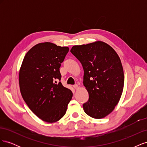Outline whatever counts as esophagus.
<instances>
[{
    "label": "esophagus",
    "mask_w": 147,
    "mask_h": 147,
    "mask_svg": "<svg viewBox=\"0 0 147 147\" xmlns=\"http://www.w3.org/2000/svg\"><path fill=\"white\" fill-rule=\"evenodd\" d=\"M74 88L75 89V90H77V89L78 88V85L77 84H75V85H74Z\"/></svg>",
    "instance_id": "obj_1"
}]
</instances>
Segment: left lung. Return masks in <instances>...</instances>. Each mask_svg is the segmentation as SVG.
I'll return each mask as SVG.
<instances>
[{
    "mask_svg": "<svg viewBox=\"0 0 147 147\" xmlns=\"http://www.w3.org/2000/svg\"><path fill=\"white\" fill-rule=\"evenodd\" d=\"M70 52L80 62L84 70L83 85L89 99L83 104L88 115L100 119L110 114L117 105L124 86L121 60L108 44L97 41L74 46Z\"/></svg>",
    "mask_w": 147,
    "mask_h": 147,
    "instance_id": "left-lung-1",
    "label": "left lung"
}]
</instances>
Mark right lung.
<instances>
[{"instance_id":"add662e5","label":"right lung","mask_w":147,"mask_h":147,"mask_svg":"<svg viewBox=\"0 0 147 147\" xmlns=\"http://www.w3.org/2000/svg\"><path fill=\"white\" fill-rule=\"evenodd\" d=\"M69 48L45 42L25 55L19 74L22 97L31 111L43 121H57L65 114L73 94L63 86L59 71Z\"/></svg>"}]
</instances>
